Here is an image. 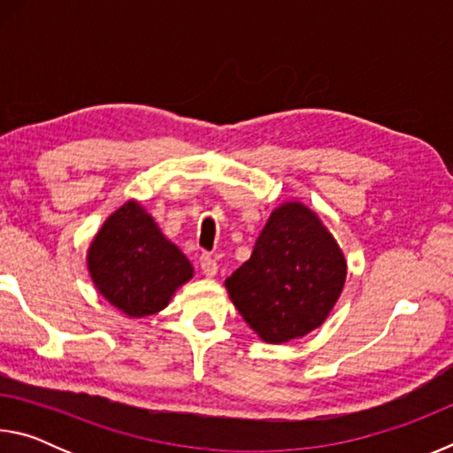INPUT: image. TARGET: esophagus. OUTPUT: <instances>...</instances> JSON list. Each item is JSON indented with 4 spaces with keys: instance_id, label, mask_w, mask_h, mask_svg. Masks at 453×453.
Segmentation results:
<instances>
[{
    "instance_id": "obj_1",
    "label": "esophagus",
    "mask_w": 453,
    "mask_h": 453,
    "mask_svg": "<svg viewBox=\"0 0 453 453\" xmlns=\"http://www.w3.org/2000/svg\"><path fill=\"white\" fill-rule=\"evenodd\" d=\"M199 267H202V272H203V275L205 278H213V275L218 273V264H216V259H213L211 256H202L199 257Z\"/></svg>"
}]
</instances>
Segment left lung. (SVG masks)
Masks as SVG:
<instances>
[{"label":"left lung","instance_id":"obj_1","mask_svg":"<svg viewBox=\"0 0 453 453\" xmlns=\"http://www.w3.org/2000/svg\"><path fill=\"white\" fill-rule=\"evenodd\" d=\"M348 264L324 221L302 202L272 211L251 257L226 289L259 340L286 343L327 319L346 283Z\"/></svg>","mask_w":453,"mask_h":453}]
</instances>
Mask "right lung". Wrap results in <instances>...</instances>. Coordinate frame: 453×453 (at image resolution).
I'll list each match as a JSON object with an SVG mask.
<instances>
[{"instance_id":"1","label":"right lung","mask_w":453,"mask_h":453,"mask_svg":"<svg viewBox=\"0 0 453 453\" xmlns=\"http://www.w3.org/2000/svg\"><path fill=\"white\" fill-rule=\"evenodd\" d=\"M88 270L99 294L129 318L162 311L194 278L189 259L135 199L99 227L88 250Z\"/></svg>"}]
</instances>
